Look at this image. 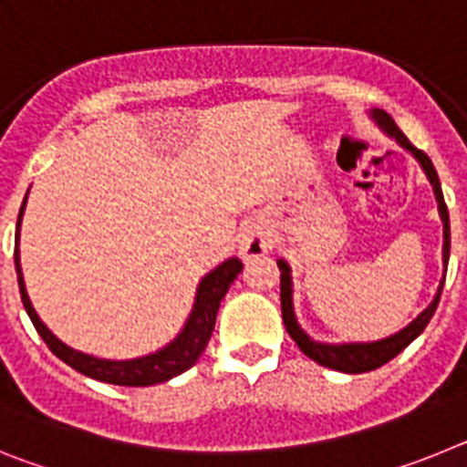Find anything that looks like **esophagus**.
<instances>
[{"label": "esophagus", "instance_id": "34e87169", "mask_svg": "<svg viewBox=\"0 0 467 467\" xmlns=\"http://www.w3.org/2000/svg\"><path fill=\"white\" fill-rule=\"evenodd\" d=\"M238 247L245 259L262 257L264 253H269L271 247V234L262 222H247L243 226L241 236H238Z\"/></svg>", "mask_w": 467, "mask_h": 467}]
</instances>
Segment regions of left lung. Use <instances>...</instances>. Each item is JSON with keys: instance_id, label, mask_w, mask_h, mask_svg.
<instances>
[{"instance_id": "8db88e82", "label": "left lung", "mask_w": 467, "mask_h": 467, "mask_svg": "<svg viewBox=\"0 0 467 467\" xmlns=\"http://www.w3.org/2000/svg\"><path fill=\"white\" fill-rule=\"evenodd\" d=\"M369 114H372V119L379 123V128H381L388 138H393L400 147H404V150L414 154V159L419 161L423 172H426L428 180H431L432 192H435V198H437V210H440V217H442V224H444L442 259H444V275H447L451 234H449V210H447V203H444L442 187H440V177H437L435 166H432V161L428 159L426 151L416 150L414 144L407 140V135L400 130L398 123L390 119V114H386L383 109H372ZM278 269H280V308H283V323H285V329H287V334L296 341L301 353L311 358L313 362L329 367V369H337V372H346V374L372 372V369H377V367L386 365L388 360H393L398 353H402V350L407 348V346H410L411 341L423 332V329H426V325L431 323V317L432 313H435L437 304H440V295H442V287H444V278H442V283H440V287H437L435 299L431 301V306L420 313L416 320H411L407 327L390 334V337H386V339L367 341V344H320V341H313L311 337L299 327V323H296L295 308H292V275H290V266H287L285 259H278Z\"/></svg>"}]
</instances>
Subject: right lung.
Masks as SVG:
<instances>
[{
    "label": "right lung",
    "mask_w": 467,
    "mask_h": 467,
    "mask_svg": "<svg viewBox=\"0 0 467 467\" xmlns=\"http://www.w3.org/2000/svg\"><path fill=\"white\" fill-rule=\"evenodd\" d=\"M27 201V196H25ZM25 201L20 205L18 213V234H16V250H14V262H16V274H18V287H20V299L23 306L30 316L32 325L39 332V337L47 341L51 353L56 358L69 365L77 372L86 374L98 381L114 383V386H156L168 379L177 377V374L187 372L189 367L196 365L201 353L208 346L210 337H213L214 320H217V311H220V301L224 299L229 285L238 278L243 269V262L238 257H231L222 262L217 269L210 271L196 290V301L189 313L187 323H184L182 332L177 334L175 339L168 346L159 348L156 353L150 356L133 358V360H105V358H95L81 350L69 348L67 344L57 339L56 334L41 323V317L36 316L35 306H32L27 290H25L23 269H20V250H18V238H20V220H23Z\"/></svg>",
    "instance_id": "right-lung-1"
}]
</instances>
